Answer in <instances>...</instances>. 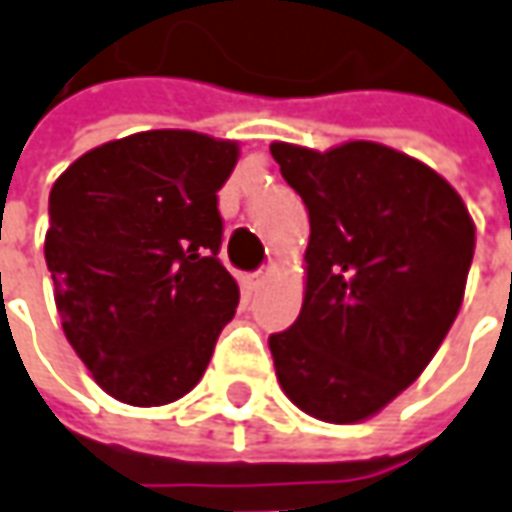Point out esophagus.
<instances>
[{
  "instance_id": "1",
  "label": "esophagus",
  "mask_w": 512,
  "mask_h": 512,
  "mask_svg": "<svg viewBox=\"0 0 512 512\" xmlns=\"http://www.w3.org/2000/svg\"><path fill=\"white\" fill-rule=\"evenodd\" d=\"M263 280H266V272H255V274H246V277H243L246 289H257V286H260Z\"/></svg>"
}]
</instances>
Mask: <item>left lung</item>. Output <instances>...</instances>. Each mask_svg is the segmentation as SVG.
Segmentation results:
<instances>
[{
    "label": "left lung",
    "mask_w": 512,
    "mask_h": 512,
    "mask_svg": "<svg viewBox=\"0 0 512 512\" xmlns=\"http://www.w3.org/2000/svg\"><path fill=\"white\" fill-rule=\"evenodd\" d=\"M309 209L306 294L269 348L283 394L314 419L379 414L453 326L476 249L459 192L428 164L374 141L326 152L272 144Z\"/></svg>",
    "instance_id": "obj_1"
}]
</instances>
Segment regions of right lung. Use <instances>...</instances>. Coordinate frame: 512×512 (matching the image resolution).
Segmentation results:
<instances>
[{
    "instance_id": "1",
    "label": "right lung",
    "mask_w": 512,
    "mask_h": 512,
    "mask_svg": "<svg viewBox=\"0 0 512 512\" xmlns=\"http://www.w3.org/2000/svg\"><path fill=\"white\" fill-rule=\"evenodd\" d=\"M238 141L147 130L84 152L50 189L45 260L67 343L135 408L189 394L235 317L218 189Z\"/></svg>"
}]
</instances>
